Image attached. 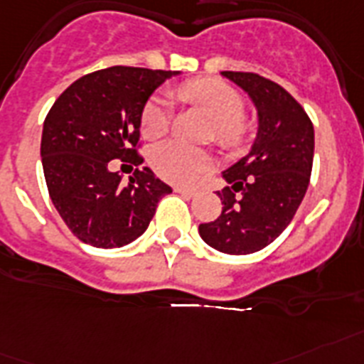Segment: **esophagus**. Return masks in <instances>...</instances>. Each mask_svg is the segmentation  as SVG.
I'll return each mask as SVG.
<instances>
[{
    "label": "esophagus",
    "mask_w": 364,
    "mask_h": 364,
    "mask_svg": "<svg viewBox=\"0 0 364 364\" xmlns=\"http://www.w3.org/2000/svg\"><path fill=\"white\" fill-rule=\"evenodd\" d=\"M175 191H176V193L186 195V197H195V195H197V189L184 188V186H175Z\"/></svg>",
    "instance_id": "1"
}]
</instances>
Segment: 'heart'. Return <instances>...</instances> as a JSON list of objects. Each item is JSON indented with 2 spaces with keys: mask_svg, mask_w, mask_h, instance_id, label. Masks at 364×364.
Here are the masks:
<instances>
[{
  "mask_svg": "<svg viewBox=\"0 0 364 364\" xmlns=\"http://www.w3.org/2000/svg\"><path fill=\"white\" fill-rule=\"evenodd\" d=\"M175 95L214 119V139L225 149H242L253 134L255 122L243 111V96L227 81L197 77L176 87ZM139 128L146 139L167 134L171 128L169 104L160 96H152L141 109ZM150 165L164 180L189 184L212 167V160L204 150L180 141H165L150 150Z\"/></svg>",
  "mask_w": 364,
  "mask_h": 364,
  "instance_id": "b5f03b06",
  "label": "heart"
}]
</instances>
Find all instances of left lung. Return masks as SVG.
<instances>
[{
  "label": "left lung",
  "mask_w": 364,
  "mask_h": 364,
  "mask_svg": "<svg viewBox=\"0 0 364 364\" xmlns=\"http://www.w3.org/2000/svg\"><path fill=\"white\" fill-rule=\"evenodd\" d=\"M258 109L260 128L253 149L223 173L229 186L215 221L199 225L210 247L251 255L277 238L296 215L311 182L314 128L307 111L287 89L255 72H221Z\"/></svg>",
  "instance_id": "left-lung-1"
}]
</instances>
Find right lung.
Here are the masks:
<instances>
[{
    "label": "right lung",
    "instance_id": "right-lung-1",
    "mask_svg": "<svg viewBox=\"0 0 364 364\" xmlns=\"http://www.w3.org/2000/svg\"><path fill=\"white\" fill-rule=\"evenodd\" d=\"M171 70L109 67L76 80L48 111L41 156L48 193L72 234L113 249L145 232L171 188L143 164L141 109ZM116 161L135 166L128 185L111 173Z\"/></svg>",
    "mask_w": 364,
    "mask_h": 364
}]
</instances>
